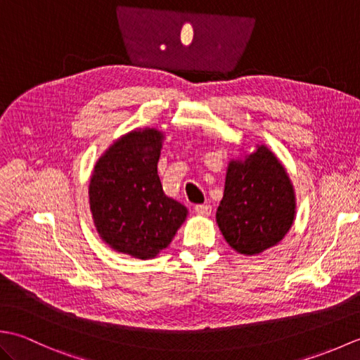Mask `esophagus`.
Instances as JSON below:
<instances>
[{"mask_svg":"<svg viewBox=\"0 0 360 360\" xmlns=\"http://www.w3.org/2000/svg\"><path fill=\"white\" fill-rule=\"evenodd\" d=\"M195 212L198 215H202V217H209L212 213V205L209 204H198L195 205Z\"/></svg>","mask_w":360,"mask_h":360,"instance_id":"esophagus-1","label":"esophagus"}]
</instances>
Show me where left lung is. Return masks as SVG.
Masks as SVG:
<instances>
[{"instance_id":"left-lung-1","label":"left lung","mask_w":360,"mask_h":360,"mask_svg":"<svg viewBox=\"0 0 360 360\" xmlns=\"http://www.w3.org/2000/svg\"><path fill=\"white\" fill-rule=\"evenodd\" d=\"M295 215V196L280 160L258 147L244 160H231L217 223L229 246L257 255L283 240Z\"/></svg>"}]
</instances>
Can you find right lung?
<instances>
[{
    "instance_id": "right-lung-1",
    "label": "right lung",
    "mask_w": 360,
    "mask_h": 360,
    "mask_svg": "<svg viewBox=\"0 0 360 360\" xmlns=\"http://www.w3.org/2000/svg\"><path fill=\"white\" fill-rule=\"evenodd\" d=\"M164 136L155 128L120 137L97 160L89 207L101 238L136 258L156 257L172 243L187 209L165 196L158 176Z\"/></svg>"
}]
</instances>
